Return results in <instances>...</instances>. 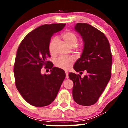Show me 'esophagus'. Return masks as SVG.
Instances as JSON below:
<instances>
[{
  "mask_svg": "<svg viewBox=\"0 0 128 128\" xmlns=\"http://www.w3.org/2000/svg\"><path fill=\"white\" fill-rule=\"evenodd\" d=\"M65 73H66V78H69V72H67V71H66Z\"/></svg>",
  "mask_w": 128,
  "mask_h": 128,
  "instance_id": "esophagus-1",
  "label": "esophagus"
}]
</instances>
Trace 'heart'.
Returning <instances> with one entry per match:
<instances>
[{"label": "heart", "instance_id": "obj_1", "mask_svg": "<svg viewBox=\"0 0 128 128\" xmlns=\"http://www.w3.org/2000/svg\"><path fill=\"white\" fill-rule=\"evenodd\" d=\"M62 38L69 46L74 47L76 46L78 42V37L75 33L70 31L64 32L62 35ZM58 41V38L54 37L50 40L49 44V50L50 54H54L55 52V45ZM74 59L73 57L61 56L56 60L55 64L57 67L64 70H69L74 64Z\"/></svg>", "mask_w": 128, "mask_h": 128}]
</instances>
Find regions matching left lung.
I'll list each match as a JSON object with an SVG mask.
<instances>
[{
	"label": "left lung",
	"instance_id": "8db88e82",
	"mask_svg": "<svg viewBox=\"0 0 128 128\" xmlns=\"http://www.w3.org/2000/svg\"><path fill=\"white\" fill-rule=\"evenodd\" d=\"M74 30L81 36L84 45L73 68L77 72L86 70L87 74L83 78L75 73L69 74L74 84L73 97L80 106H90L97 102L111 78V48L106 36L90 24L78 23Z\"/></svg>",
	"mask_w": 128,
	"mask_h": 128
}]
</instances>
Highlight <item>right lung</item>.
Returning <instances> with one entry per match:
<instances>
[{
	"label": "right lung",
	"mask_w": 128,
	"mask_h": 128,
	"mask_svg": "<svg viewBox=\"0 0 128 128\" xmlns=\"http://www.w3.org/2000/svg\"><path fill=\"white\" fill-rule=\"evenodd\" d=\"M65 26L51 24L36 28L24 38L17 50L14 68L16 86L23 98L34 106L51 104L66 78L64 70L53 67L51 62L47 61L50 56V38ZM44 65L51 69L50 75L42 74Z\"/></svg>",
	"instance_id": "obj_1"
}]
</instances>
